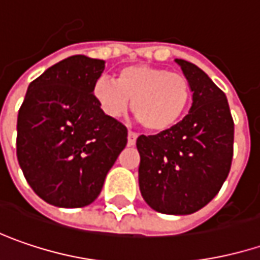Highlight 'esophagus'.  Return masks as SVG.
Masks as SVG:
<instances>
[{"label":"esophagus","instance_id":"1","mask_svg":"<svg viewBox=\"0 0 260 260\" xmlns=\"http://www.w3.org/2000/svg\"><path fill=\"white\" fill-rule=\"evenodd\" d=\"M137 138H138V134H135V132H132V131H129L128 132V145H135V143H137Z\"/></svg>","mask_w":260,"mask_h":260}]
</instances>
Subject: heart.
<instances>
[{"mask_svg":"<svg viewBox=\"0 0 260 260\" xmlns=\"http://www.w3.org/2000/svg\"><path fill=\"white\" fill-rule=\"evenodd\" d=\"M92 94L110 117H122L132 101V112L145 129L163 132L174 128L187 112L191 85L181 73L148 64H131L117 72L116 82L100 78Z\"/></svg>","mask_w":260,"mask_h":260,"instance_id":"1","label":"heart"}]
</instances>
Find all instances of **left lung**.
Segmentation results:
<instances>
[{
  "label": "left lung",
  "mask_w": 260,
  "mask_h": 260,
  "mask_svg": "<svg viewBox=\"0 0 260 260\" xmlns=\"http://www.w3.org/2000/svg\"><path fill=\"white\" fill-rule=\"evenodd\" d=\"M192 92L190 112L174 128L140 135L138 182L145 203L166 215H190L219 192L231 169L234 122L228 100L206 73L175 58Z\"/></svg>",
  "instance_id": "left-lung-1"
}]
</instances>
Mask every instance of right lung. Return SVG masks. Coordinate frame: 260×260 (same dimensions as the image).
Returning <instances> with one entry per match:
<instances>
[{
  "instance_id": "1",
  "label": "right lung",
  "mask_w": 260,
  "mask_h": 260,
  "mask_svg": "<svg viewBox=\"0 0 260 260\" xmlns=\"http://www.w3.org/2000/svg\"><path fill=\"white\" fill-rule=\"evenodd\" d=\"M104 60L72 55L27 86L17 116V160L30 188L57 207H84L101 192L128 129L94 99Z\"/></svg>"
}]
</instances>
